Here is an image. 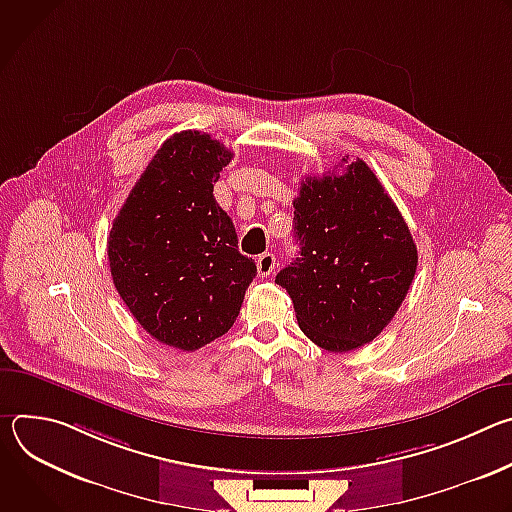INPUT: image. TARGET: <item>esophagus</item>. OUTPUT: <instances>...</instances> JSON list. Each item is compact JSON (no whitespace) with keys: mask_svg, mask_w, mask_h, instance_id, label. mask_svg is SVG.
<instances>
[{"mask_svg":"<svg viewBox=\"0 0 512 512\" xmlns=\"http://www.w3.org/2000/svg\"><path fill=\"white\" fill-rule=\"evenodd\" d=\"M275 265H277V259H275L273 253L259 255V259H257V273H259V277H269L275 271Z\"/></svg>","mask_w":512,"mask_h":512,"instance_id":"1","label":"esophagus"}]
</instances>
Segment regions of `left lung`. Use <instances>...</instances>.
I'll return each instance as SVG.
<instances>
[{
  "instance_id": "obj_1",
  "label": "left lung",
  "mask_w": 512,
  "mask_h": 512,
  "mask_svg": "<svg viewBox=\"0 0 512 512\" xmlns=\"http://www.w3.org/2000/svg\"><path fill=\"white\" fill-rule=\"evenodd\" d=\"M294 208L300 257L275 283L287 289L302 332L328 352L373 342L401 308L417 269L399 208L362 160L342 174L308 176Z\"/></svg>"
}]
</instances>
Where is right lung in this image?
Masks as SVG:
<instances>
[{
  "label": "right lung",
  "instance_id": "1",
  "mask_svg": "<svg viewBox=\"0 0 512 512\" xmlns=\"http://www.w3.org/2000/svg\"><path fill=\"white\" fill-rule=\"evenodd\" d=\"M233 154L202 131L162 143L107 239L121 300L158 342L192 352L229 332L257 275L212 196Z\"/></svg>",
  "mask_w": 512,
  "mask_h": 512
}]
</instances>
